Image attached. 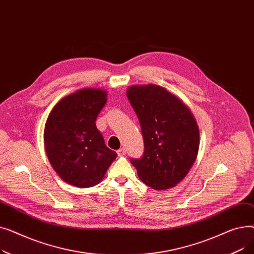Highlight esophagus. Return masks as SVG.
Here are the masks:
<instances>
[{
  "label": "esophagus",
  "mask_w": 254,
  "mask_h": 254,
  "mask_svg": "<svg viewBox=\"0 0 254 254\" xmlns=\"http://www.w3.org/2000/svg\"><path fill=\"white\" fill-rule=\"evenodd\" d=\"M117 154H118V156H124V155H126V149H125V148L118 149V150H117Z\"/></svg>",
  "instance_id": "obj_1"
}]
</instances>
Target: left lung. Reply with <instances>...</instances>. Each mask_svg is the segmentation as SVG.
Listing matches in <instances>:
<instances>
[{
	"label": "left lung",
	"instance_id": "obj_1",
	"mask_svg": "<svg viewBox=\"0 0 254 254\" xmlns=\"http://www.w3.org/2000/svg\"><path fill=\"white\" fill-rule=\"evenodd\" d=\"M127 97L144 139V153L131 158V165L149 188H174L188 175L197 155L199 131L194 116L179 98L155 84L129 86Z\"/></svg>",
	"mask_w": 254,
	"mask_h": 254
}]
</instances>
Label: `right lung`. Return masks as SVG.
<instances>
[{
    "label": "right lung",
    "instance_id": "add662e5",
    "mask_svg": "<svg viewBox=\"0 0 254 254\" xmlns=\"http://www.w3.org/2000/svg\"><path fill=\"white\" fill-rule=\"evenodd\" d=\"M106 102V90L79 89L63 98L47 118L44 145L49 163L64 182L77 188L99 184L117 156L96 126Z\"/></svg>",
    "mask_w": 254,
    "mask_h": 254
}]
</instances>
